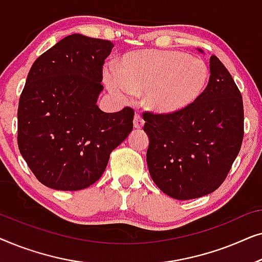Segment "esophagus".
I'll return each mask as SVG.
<instances>
[{"instance_id": "esophagus-1", "label": "esophagus", "mask_w": 262, "mask_h": 262, "mask_svg": "<svg viewBox=\"0 0 262 262\" xmlns=\"http://www.w3.org/2000/svg\"><path fill=\"white\" fill-rule=\"evenodd\" d=\"M143 125H144V119L139 116V114H136L134 118V126L135 128H142Z\"/></svg>"}]
</instances>
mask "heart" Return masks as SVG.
I'll return each mask as SVG.
<instances>
[{
  "label": "heart",
  "mask_w": 262,
  "mask_h": 262,
  "mask_svg": "<svg viewBox=\"0 0 262 262\" xmlns=\"http://www.w3.org/2000/svg\"><path fill=\"white\" fill-rule=\"evenodd\" d=\"M107 87L126 101L131 94L145 93L150 111L170 114L186 108L199 98L209 80L202 59L178 51H135L121 59L119 70L108 67L103 73Z\"/></svg>",
  "instance_id": "heart-1"
}]
</instances>
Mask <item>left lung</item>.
Instances as JSON below:
<instances>
[{
	"label": "left lung",
	"mask_w": 262,
	"mask_h": 262,
	"mask_svg": "<svg viewBox=\"0 0 262 262\" xmlns=\"http://www.w3.org/2000/svg\"><path fill=\"white\" fill-rule=\"evenodd\" d=\"M198 99L170 114L145 111L146 162L157 187L171 198L210 194L223 184L243 139V101L234 78L216 56Z\"/></svg>",
	"instance_id": "8db88e82"
}]
</instances>
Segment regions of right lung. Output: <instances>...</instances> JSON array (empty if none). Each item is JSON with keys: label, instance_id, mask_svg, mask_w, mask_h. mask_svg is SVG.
Returning a JSON list of instances; mask_svg holds the SVG:
<instances>
[{"label": "right lung", "instance_id": "add662e5", "mask_svg": "<svg viewBox=\"0 0 262 262\" xmlns=\"http://www.w3.org/2000/svg\"><path fill=\"white\" fill-rule=\"evenodd\" d=\"M113 44L68 35L39 56L17 108V145L32 173L58 191H80L101 178L110 155L134 127V110L96 105L102 66Z\"/></svg>", "mask_w": 262, "mask_h": 262}]
</instances>
